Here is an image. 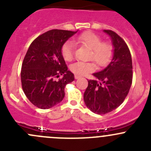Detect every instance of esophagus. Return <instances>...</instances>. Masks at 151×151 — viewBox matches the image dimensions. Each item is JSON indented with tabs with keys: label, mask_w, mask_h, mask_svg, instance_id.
Wrapping results in <instances>:
<instances>
[{
	"label": "esophagus",
	"mask_w": 151,
	"mask_h": 151,
	"mask_svg": "<svg viewBox=\"0 0 151 151\" xmlns=\"http://www.w3.org/2000/svg\"><path fill=\"white\" fill-rule=\"evenodd\" d=\"M74 77H75V79H76V80H77V79H79V78H80V76L77 75V74H75V75H74Z\"/></svg>",
	"instance_id": "obj_1"
}]
</instances>
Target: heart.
I'll list each match as a JSON object with an SVG mask.
<instances>
[{
  "label": "heart",
  "mask_w": 151,
  "mask_h": 151,
  "mask_svg": "<svg viewBox=\"0 0 151 151\" xmlns=\"http://www.w3.org/2000/svg\"><path fill=\"white\" fill-rule=\"evenodd\" d=\"M78 43L91 50L90 58L93 59L99 66H106L111 60L113 55L112 46L108 42H101L99 36L91 31L82 33L76 39ZM61 55L66 61H71L74 58V44L70 41L65 42L61 47ZM93 62L78 61L73 63L70 69L75 74L83 76L96 69Z\"/></svg>",
  "instance_id": "1"
}]
</instances>
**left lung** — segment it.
<instances>
[{
    "label": "left lung",
    "mask_w": 151,
    "mask_h": 151,
    "mask_svg": "<svg viewBox=\"0 0 151 151\" xmlns=\"http://www.w3.org/2000/svg\"><path fill=\"white\" fill-rule=\"evenodd\" d=\"M109 35L113 46V56L106 68L93 73L96 80H88L84 93L87 107L101 115L118 108L129 93L132 83V55L124 40L116 33L104 30Z\"/></svg>",
    "instance_id": "obj_1"
}]
</instances>
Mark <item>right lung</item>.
I'll return each mask as SVG.
<instances>
[{"instance_id":"right-lung-1","label":"right lung","mask_w":151,"mask_h":151,"mask_svg":"<svg viewBox=\"0 0 151 151\" xmlns=\"http://www.w3.org/2000/svg\"><path fill=\"white\" fill-rule=\"evenodd\" d=\"M77 31L53 29L38 36L29 47L21 70V82L29 101L40 109L59 104L66 85L74 80L61 55V47ZM63 77L56 81V77Z\"/></svg>"}]
</instances>
